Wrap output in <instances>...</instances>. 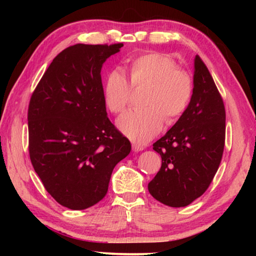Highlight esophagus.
<instances>
[{"label":"esophagus","mask_w":256,"mask_h":256,"mask_svg":"<svg viewBox=\"0 0 256 256\" xmlns=\"http://www.w3.org/2000/svg\"><path fill=\"white\" fill-rule=\"evenodd\" d=\"M132 150L134 151V152H138V151L144 150V146H141V144H132Z\"/></svg>","instance_id":"obj_1"}]
</instances>
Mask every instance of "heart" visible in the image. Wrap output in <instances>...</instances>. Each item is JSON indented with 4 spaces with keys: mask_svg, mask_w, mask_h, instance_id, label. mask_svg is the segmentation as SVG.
Masks as SVG:
<instances>
[{
    "mask_svg": "<svg viewBox=\"0 0 256 256\" xmlns=\"http://www.w3.org/2000/svg\"><path fill=\"white\" fill-rule=\"evenodd\" d=\"M131 82L122 70H112L104 86V99L112 112H120L131 102L133 86H150L144 99V110H130L118 120L124 136L136 144H146L162 131L164 120L176 122L188 110L193 94V80L180 70L176 60L166 54L146 53L130 66Z\"/></svg>",
    "mask_w": 256,
    "mask_h": 256,
    "instance_id": "1",
    "label": "heart"
}]
</instances>
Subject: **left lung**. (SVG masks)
<instances>
[{"instance_id": "obj_1", "label": "left lung", "mask_w": 256, "mask_h": 256, "mask_svg": "<svg viewBox=\"0 0 256 256\" xmlns=\"http://www.w3.org/2000/svg\"><path fill=\"white\" fill-rule=\"evenodd\" d=\"M226 112L222 98L203 60L194 58L193 94L188 110L154 144L162 167L148 184L156 200L180 208L200 198L222 158Z\"/></svg>"}]
</instances>
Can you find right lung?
Returning a JSON list of instances; mask_svg holds the SVG:
<instances>
[{
    "mask_svg": "<svg viewBox=\"0 0 256 256\" xmlns=\"http://www.w3.org/2000/svg\"><path fill=\"white\" fill-rule=\"evenodd\" d=\"M123 44L68 47L30 98L29 156L60 206L84 210L106 196L114 167L131 144L107 118L102 68Z\"/></svg>",
    "mask_w": 256,
    "mask_h": 256,
    "instance_id": "1",
    "label": "right lung"
}]
</instances>
